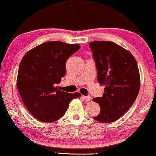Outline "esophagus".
<instances>
[{
  "instance_id": "1",
  "label": "esophagus",
  "mask_w": 156,
  "mask_h": 156,
  "mask_svg": "<svg viewBox=\"0 0 156 156\" xmlns=\"http://www.w3.org/2000/svg\"><path fill=\"white\" fill-rule=\"evenodd\" d=\"M83 98L87 101H90L91 100V97L90 96H83Z\"/></svg>"
}]
</instances>
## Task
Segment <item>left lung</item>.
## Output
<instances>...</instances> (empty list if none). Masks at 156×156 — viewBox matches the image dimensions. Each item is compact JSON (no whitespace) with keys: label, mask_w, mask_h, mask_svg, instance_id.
Listing matches in <instances>:
<instances>
[{"label":"left lung","mask_w":156,"mask_h":156,"mask_svg":"<svg viewBox=\"0 0 156 156\" xmlns=\"http://www.w3.org/2000/svg\"><path fill=\"white\" fill-rule=\"evenodd\" d=\"M97 69V80L105 85L102 97L94 98L99 104L98 122L110 123L127 112L137 98L140 87L137 64L129 51L112 41L89 44Z\"/></svg>","instance_id":"obj_1"}]
</instances>
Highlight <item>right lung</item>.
<instances>
[{"label": "right lung", "instance_id": "add662e5", "mask_svg": "<svg viewBox=\"0 0 156 156\" xmlns=\"http://www.w3.org/2000/svg\"><path fill=\"white\" fill-rule=\"evenodd\" d=\"M80 48L79 44L47 41L25 54L19 65L16 86L25 106L34 118L51 123L62 117L80 93L61 91L57 84L66 73L67 59Z\"/></svg>", "mask_w": 156, "mask_h": 156}]
</instances>
